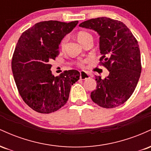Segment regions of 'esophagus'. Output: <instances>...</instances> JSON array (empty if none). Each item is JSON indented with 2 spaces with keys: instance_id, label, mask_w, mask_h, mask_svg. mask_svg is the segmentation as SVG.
I'll list each match as a JSON object with an SVG mask.
<instances>
[{
  "instance_id": "34e87169",
  "label": "esophagus",
  "mask_w": 151,
  "mask_h": 151,
  "mask_svg": "<svg viewBox=\"0 0 151 151\" xmlns=\"http://www.w3.org/2000/svg\"><path fill=\"white\" fill-rule=\"evenodd\" d=\"M89 74H87L86 72H84V71H81L80 72V79H82V80H84V79H88L89 78Z\"/></svg>"
}]
</instances>
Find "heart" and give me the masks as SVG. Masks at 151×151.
Returning a JSON list of instances; mask_svg holds the SVG:
<instances>
[{"label":"heart","instance_id":"obj_1","mask_svg":"<svg viewBox=\"0 0 151 151\" xmlns=\"http://www.w3.org/2000/svg\"><path fill=\"white\" fill-rule=\"evenodd\" d=\"M77 37L78 40L79 41V42H81L82 45H84V42H86L88 40L91 39V38H92L93 39L91 34L86 30L78 31L77 33ZM67 39H68L67 36H65V37H64L61 40V41H60V47L61 49H64V48H65L66 42H67ZM84 62H85V61L78 62L77 65L79 66V67H83V66H84Z\"/></svg>","mask_w":151,"mask_h":151}]
</instances>
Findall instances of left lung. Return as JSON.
Instances as JSON below:
<instances>
[{"instance_id":"1","label":"left lung","mask_w":151,"mask_h":151,"mask_svg":"<svg viewBox=\"0 0 151 151\" xmlns=\"http://www.w3.org/2000/svg\"><path fill=\"white\" fill-rule=\"evenodd\" d=\"M79 26L94 30L100 35V64L109 70L104 79L96 76L92 101L106 109L124 104L136 89L141 72V54L136 37L125 24L109 18H93Z\"/></svg>"}]
</instances>
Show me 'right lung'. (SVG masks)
Wrapping results in <instances>:
<instances>
[{"label":"right lung","instance_id":"1","mask_svg":"<svg viewBox=\"0 0 151 151\" xmlns=\"http://www.w3.org/2000/svg\"><path fill=\"white\" fill-rule=\"evenodd\" d=\"M77 23L40 22L19 38L12 58L13 77L22 100L38 113L50 114L63 106L71 86L79 79L77 70L64 71L58 77L50 71V62L60 55V41Z\"/></svg>","mask_w":151,"mask_h":151}]
</instances>
